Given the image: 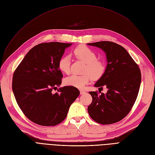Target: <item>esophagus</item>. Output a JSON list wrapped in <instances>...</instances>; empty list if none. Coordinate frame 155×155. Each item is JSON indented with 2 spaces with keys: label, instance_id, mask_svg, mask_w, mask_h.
Masks as SVG:
<instances>
[{
  "label": "esophagus",
  "instance_id": "obj_1",
  "mask_svg": "<svg viewBox=\"0 0 155 155\" xmlns=\"http://www.w3.org/2000/svg\"><path fill=\"white\" fill-rule=\"evenodd\" d=\"M86 92L85 91H83V90H80V94H85Z\"/></svg>",
  "mask_w": 155,
  "mask_h": 155
}]
</instances>
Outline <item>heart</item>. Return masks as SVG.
<instances>
[{
	"instance_id": "obj_1",
	"label": "heart",
	"mask_w": 155,
	"mask_h": 155,
	"mask_svg": "<svg viewBox=\"0 0 155 155\" xmlns=\"http://www.w3.org/2000/svg\"><path fill=\"white\" fill-rule=\"evenodd\" d=\"M73 54L77 59L85 63L83 75H71L64 79V83L67 86L81 88L93 79H100L104 75L105 64L104 61L97 59V54L87 46L81 45L73 51ZM58 68L63 73L68 74L70 68V60L68 56L61 58L58 62Z\"/></svg>"
}]
</instances>
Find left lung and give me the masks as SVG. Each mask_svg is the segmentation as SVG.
<instances>
[{
  "mask_svg": "<svg viewBox=\"0 0 155 155\" xmlns=\"http://www.w3.org/2000/svg\"><path fill=\"white\" fill-rule=\"evenodd\" d=\"M87 45L101 48L108 62L105 73L94 85L106 87L107 92H89L92 101L88 107V114L100 124L116 123L129 113L137 100L142 79L140 69L120 45L104 41Z\"/></svg>",
  "mask_w": 155,
  "mask_h": 155,
  "instance_id": "left-lung-1",
  "label": "left lung"
}]
</instances>
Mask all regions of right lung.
<instances>
[{"label":"right lung","mask_w":155,"mask_h":155,"mask_svg":"<svg viewBox=\"0 0 155 155\" xmlns=\"http://www.w3.org/2000/svg\"><path fill=\"white\" fill-rule=\"evenodd\" d=\"M70 43H41L33 47L14 71L12 90L26 118L42 126H54L66 118L79 95L74 87H60L63 74L58 62Z\"/></svg>","instance_id":"obj_1"}]
</instances>
